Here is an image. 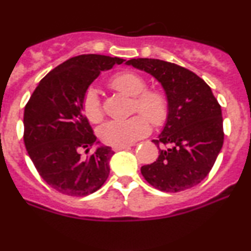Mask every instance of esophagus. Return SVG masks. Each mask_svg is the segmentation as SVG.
I'll list each match as a JSON object with an SVG mask.
<instances>
[{
    "mask_svg": "<svg viewBox=\"0 0 251 251\" xmlns=\"http://www.w3.org/2000/svg\"><path fill=\"white\" fill-rule=\"evenodd\" d=\"M129 146H114L113 151L119 152V151H124V150H128Z\"/></svg>",
    "mask_w": 251,
    "mask_h": 251,
    "instance_id": "1",
    "label": "esophagus"
}]
</instances>
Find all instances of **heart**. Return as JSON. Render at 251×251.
I'll use <instances>...</instances> for the list:
<instances>
[{
    "instance_id": "heart-1",
    "label": "heart",
    "mask_w": 251,
    "mask_h": 251,
    "mask_svg": "<svg viewBox=\"0 0 251 251\" xmlns=\"http://www.w3.org/2000/svg\"><path fill=\"white\" fill-rule=\"evenodd\" d=\"M111 85L125 96L134 98V109L142 112L152 125L160 126L168 119V98L160 91H146L148 83L139 74L124 72L112 79ZM82 103L89 122L99 123L102 119V107L96 88L91 87L86 91ZM146 118L137 114L128 119L105 123L99 128L100 139L113 148L131 145L149 133L150 124Z\"/></svg>"
}]
</instances>
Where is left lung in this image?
<instances>
[{"label":"left lung","mask_w":251,"mask_h":251,"mask_svg":"<svg viewBox=\"0 0 251 251\" xmlns=\"http://www.w3.org/2000/svg\"><path fill=\"white\" fill-rule=\"evenodd\" d=\"M149 73L162 85L169 101L165 125L153 139L159 155L140 169L155 189L179 192L208 176L223 146L222 109L211 88L194 72L158 59L125 62Z\"/></svg>","instance_id":"1"}]
</instances>
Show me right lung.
<instances>
[{"label": "right lung", "instance_id": "add662e5", "mask_svg": "<svg viewBox=\"0 0 251 251\" xmlns=\"http://www.w3.org/2000/svg\"><path fill=\"white\" fill-rule=\"evenodd\" d=\"M125 61L82 54L67 60L40 81L25 108V145L43 180L68 196H87L103 185L114 152L102 145L83 113V97L101 72ZM96 149L91 156L82 151Z\"/></svg>", "mask_w": 251, "mask_h": 251}]
</instances>
